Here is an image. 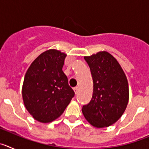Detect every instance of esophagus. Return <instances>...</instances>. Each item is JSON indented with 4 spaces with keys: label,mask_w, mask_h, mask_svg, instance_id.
Here are the masks:
<instances>
[{
    "label": "esophagus",
    "mask_w": 149,
    "mask_h": 149,
    "mask_svg": "<svg viewBox=\"0 0 149 149\" xmlns=\"http://www.w3.org/2000/svg\"><path fill=\"white\" fill-rule=\"evenodd\" d=\"M78 87L74 88V93H75V94H77V93H78Z\"/></svg>",
    "instance_id": "esophagus-1"
}]
</instances>
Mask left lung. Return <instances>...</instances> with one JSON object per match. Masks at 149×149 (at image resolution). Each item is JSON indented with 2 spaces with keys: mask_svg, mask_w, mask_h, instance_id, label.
<instances>
[{
  "mask_svg": "<svg viewBox=\"0 0 149 149\" xmlns=\"http://www.w3.org/2000/svg\"><path fill=\"white\" fill-rule=\"evenodd\" d=\"M84 59L93 77V93L90 102L83 106V114L94 127H108L120 119L127 107V77L118 61L107 51Z\"/></svg>",
  "mask_w": 149,
  "mask_h": 149,
  "instance_id": "1",
  "label": "left lung"
}]
</instances>
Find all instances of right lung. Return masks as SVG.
Here are the masks:
<instances>
[{"label":"right lung","instance_id":"right-lung-1","mask_svg":"<svg viewBox=\"0 0 149 149\" xmlns=\"http://www.w3.org/2000/svg\"><path fill=\"white\" fill-rule=\"evenodd\" d=\"M66 54L55 49L41 54L30 65L24 79L22 98L30 115L48 123L63 114L74 95L63 72Z\"/></svg>","mask_w":149,"mask_h":149}]
</instances>
